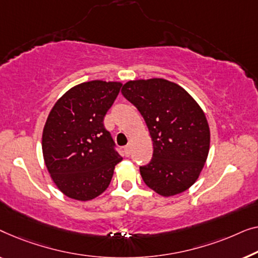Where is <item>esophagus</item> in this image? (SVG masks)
I'll list each match as a JSON object with an SVG mask.
<instances>
[{"label":"esophagus","mask_w":258,"mask_h":258,"mask_svg":"<svg viewBox=\"0 0 258 258\" xmlns=\"http://www.w3.org/2000/svg\"><path fill=\"white\" fill-rule=\"evenodd\" d=\"M124 152H125V154L127 155V157H128V155L131 154V144H127V145H126V146L124 147Z\"/></svg>","instance_id":"obj_1"}]
</instances>
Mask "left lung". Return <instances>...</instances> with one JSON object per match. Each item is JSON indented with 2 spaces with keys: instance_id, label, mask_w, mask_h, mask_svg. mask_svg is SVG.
<instances>
[{
  "instance_id": "1",
  "label": "left lung",
  "mask_w": 258,
  "mask_h": 258,
  "mask_svg": "<svg viewBox=\"0 0 258 258\" xmlns=\"http://www.w3.org/2000/svg\"><path fill=\"white\" fill-rule=\"evenodd\" d=\"M121 93L143 115L153 141L144 182L162 197L187 190L208 157L210 132L201 107L186 90L162 78L131 81Z\"/></svg>"
}]
</instances>
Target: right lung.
Returning a JSON list of instances; mask_svg holds the SVG:
<instances>
[{"mask_svg": "<svg viewBox=\"0 0 258 258\" xmlns=\"http://www.w3.org/2000/svg\"><path fill=\"white\" fill-rule=\"evenodd\" d=\"M121 83L92 81L64 93L46 119L43 157L61 193L89 201L106 190L121 157L115 151L104 118L119 94Z\"/></svg>", "mask_w": 258, "mask_h": 258, "instance_id": "right-lung-1", "label": "right lung"}]
</instances>
